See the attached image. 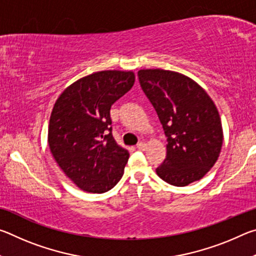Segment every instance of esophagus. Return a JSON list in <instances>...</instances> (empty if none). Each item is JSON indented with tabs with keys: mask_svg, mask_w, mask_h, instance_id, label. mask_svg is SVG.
Returning <instances> with one entry per match:
<instances>
[{
	"mask_svg": "<svg viewBox=\"0 0 256 256\" xmlns=\"http://www.w3.org/2000/svg\"><path fill=\"white\" fill-rule=\"evenodd\" d=\"M136 148L141 151H144L146 149V144H144V142H140V144H136Z\"/></svg>",
	"mask_w": 256,
	"mask_h": 256,
	"instance_id": "obj_1",
	"label": "esophagus"
}]
</instances>
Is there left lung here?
<instances>
[{
	"label": "left lung",
	"mask_w": 256,
	"mask_h": 256,
	"mask_svg": "<svg viewBox=\"0 0 256 256\" xmlns=\"http://www.w3.org/2000/svg\"><path fill=\"white\" fill-rule=\"evenodd\" d=\"M138 76L167 136L166 159L156 170L157 175L174 186L201 180L216 164L224 140L214 102L202 86L180 73L148 68Z\"/></svg>",
	"instance_id": "8db88e82"
}]
</instances>
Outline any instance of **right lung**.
I'll return each instance as SVG.
<instances>
[{"mask_svg": "<svg viewBox=\"0 0 256 256\" xmlns=\"http://www.w3.org/2000/svg\"><path fill=\"white\" fill-rule=\"evenodd\" d=\"M132 71H100L68 86L50 114L48 146L78 188L105 193L122 178L128 151L112 134L110 107L132 88Z\"/></svg>", "mask_w": 256, "mask_h": 256, "instance_id": "add662e5", "label": "right lung"}]
</instances>
